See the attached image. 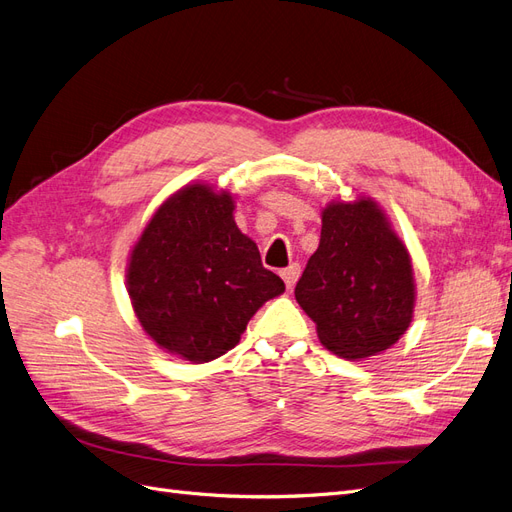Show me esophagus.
<instances>
[{"mask_svg": "<svg viewBox=\"0 0 512 512\" xmlns=\"http://www.w3.org/2000/svg\"><path fill=\"white\" fill-rule=\"evenodd\" d=\"M280 275H282V280L286 282V286H288V290H292V286L297 284V280H299V275H301V267L297 265V262H292L290 267H286V269H282L280 271Z\"/></svg>", "mask_w": 512, "mask_h": 512, "instance_id": "1", "label": "esophagus"}]
</instances>
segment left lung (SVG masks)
I'll use <instances>...</instances> for the list:
<instances>
[{
	"label": "left lung",
	"instance_id": "8db88e82",
	"mask_svg": "<svg viewBox=\"0 0 512 512\" xmlns=\"http://www.w3.org/2000/svg\"><path fill=\"white\" fill-rule=\"evenodd\" d=\"M316 322L320 344L342 359L391 348L414 314V273L406 245L376 200L327 205L318 250L294 288Z\"/></svg>",
	"mask_w": 512,
	"mask_h": 512
}]
</instances>
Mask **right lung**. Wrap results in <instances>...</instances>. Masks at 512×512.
Returning <instances> with one entry per match:
<instances>
[{
	"mask_svg": "<svg viewBox=\"0 0 512 512\" xmlns=\"http://www.w3.org/2000/svg\"><path fill=\"white\" fill-rule=\"evenodd\" d=\"M235 198L207 183L153 213L128 262V294L143 331L170 354L209 363L235 348L247 322L286 290L235 224Z\"/></svg>",
	"mask_w": 512,
	"mask_h": 512,
	"instance_id": "right-lung-1",
	"label": "right lung"
}]
</instances>
